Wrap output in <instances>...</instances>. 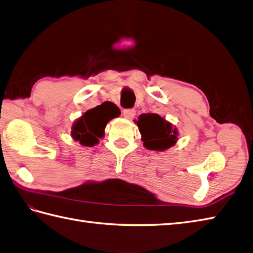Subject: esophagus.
<instances>
[{
	"mask_svg": "<svg viewBox=\"0 0 253 253\" xmlns=\"http://www.w3.org/2000/svg\"><path fill=\"white\" fill-rule=\"evenodd\" d=\"M123 115L125 118H127V120H131L132 117H135L136 115V111L133 109H128V110H124L123 112Z\"/></svg>",
	"mask_w": 253,
	"mask_h": 253,
	"instance_id": "1",
	"label": "esophagus"
}]
</instances>
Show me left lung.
<instances>
[{
    "mask_svg": "<svg viewBox=\"0 0 253 253\" xmlns=\"http://www.w3.org/2000/svg\"><path fill=\"white\" fill-rule=\"evenodd\" d=\"M141 133L143 146L152 151H165L175 146L178 140V130L173 124L154 113L141 114L135 121Z\"/></svg>",
    "mask_w": 253,
    "mask_h": 253,
    "instance_id": "left-lung-1",
    "label": "left lung"
}]
</instances>
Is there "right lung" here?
<instances>
[{"instance_id":"1","label":"right lung","mask_w":253,"mask_h":253,"mask_svg":"<svg viewBox=\"0 0 253 253\" xmlns=\"http://www.w3.org/2000/svg\"><path fill=\"white\" fill-rule=\"evenodd\" d=\"M121 114L118 107L112 102L88 110L73 124L71 136L82 146L93 147L103 138L106 124Z\"/></svg>"}]
</instances>
